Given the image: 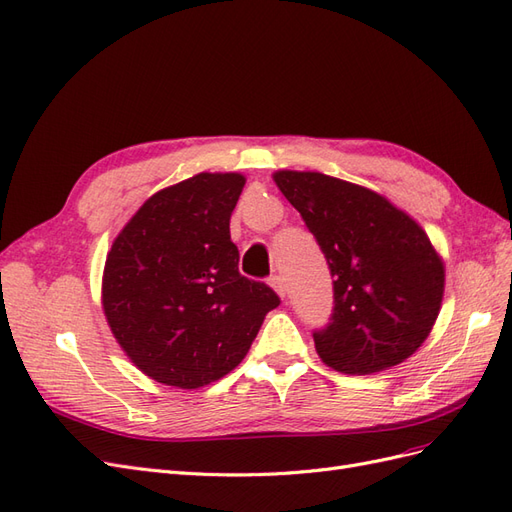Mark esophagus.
Returning a JSON list of instances; mask_svg holds the SVG:
<instances>
[{
  "instance_id": "34e87169",
  "label": "esophagus",
  "mask_w": 512,
  "mask_h": 512,
  "mask_svg": "<svg viewBox=\"0 0 512 512\" xmlns=\"http://www.w3.org/2000/svg\"><path fill=\"white\" fill-rule=\"evenodd\" d=\"M269 284H271V288L277 292V297H280V299L286 297V284H284V280H282L280 275H273Z\"/></svg>"
}]
</instances>
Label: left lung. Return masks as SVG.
<instances>
[{"instance_id":"obj_1","label":"left lung","mask_w":512,"mask_h":512,"mask_svg":"<svg viewBox=\"0 0 512 512\" xmlns=\"http://www.w3.org/2000/svg\"><path fill=\"white\" fill-rule=\"evenodd\" d=\"M273 181L331 269L333 316L314 333L322 363L359 376L404 363L431 333L444 297V262L427 232L363 185L314 170H277Z\"/></svg>"}]
</instances>
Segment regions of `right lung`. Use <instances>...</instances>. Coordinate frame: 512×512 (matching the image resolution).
Returning <instances> with one entry per match:
<instances>
[{
  "instance_id": "right-lung-1",
  "label": "right lung",
  "mask_w": 512,
  "mask_h": 512,
  "mask_svg": "<svg viewBox=\"0 0 512 512\" xmlns=\"http://www.w3.org/2000/svg\"><path fill=\"white\" fill-rule=\"evenodd\" d=\"M241 173H198L149 196L115 237L102 309L128 359L151 380L200 389L243 359L280 297L239 273L230 215Z\"/></svg>"
}]
</instances>
